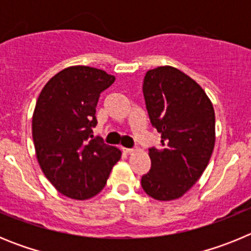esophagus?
Listing matches in <instances>:
<instances>
[{
    "instance_id": "obj_1",
    "label": "esophagus",
    "mask_w": 251,
    "mask_h": 251,
    "mask_svg": "<svg viewBox=\"0 0 251 251\" xmlns=\"http://www.w3.org/2000/svg\"><path fill=\"white\" fill-rule=\"evenodd\" d=\"M133 151H134V150H132V148H123V152H124V153H127V154H129V153H132Z\"/></svg>"
}]
</instances>
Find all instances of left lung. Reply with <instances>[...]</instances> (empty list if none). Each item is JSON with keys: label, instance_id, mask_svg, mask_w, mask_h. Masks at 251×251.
Returning <instances> with one entry per match:
<instances>
[{"label": "left lung", "instance_id": "1", "mask_svg": "<svg viewBox=\"0 0 251 251\" xmlns=\"http://www.w3.org/2000/svg\"><path fill=\"white\" fill-rule=\"evenodd\" d=\"M143 95L161 147L150 148L151 170L142 176V187L154 200H176L197 182L211 158L214 106L194 79L172 66L148 70Z\"/></svg>", "mask_w": 251, "mask_h": 251}]
</instances>
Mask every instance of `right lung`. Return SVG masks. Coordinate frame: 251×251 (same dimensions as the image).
Masks as SVG:
<instances>
[{
    "label": "right lung",
    "instance_id": "right-lung-1",
    "mask_svg": "<svg viewBox=\"0 0 251 251\" xmlns=\"http://www.w3.org/2000/svg\"><path fill=\"white\" fill-rule=\"evenodd\" d=\"M115 77L100 69L70 66L51 77L32 115V139L46 178L64 196L88 200L103 190L122 152L93 136L100 93Z\"/></svg>",
    "mask_w": 251,
    "mask_h": 251
}]
</instances>
